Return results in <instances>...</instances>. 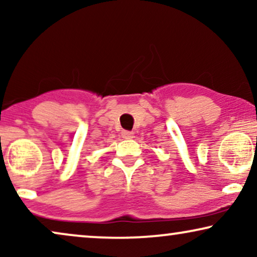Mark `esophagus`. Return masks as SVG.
<instances>
[{"mask_svg":"<svg viewBox=\"0 0 257 257\" xmlns=\"http://www.w3.org/2000/svg\"><path fill=\"white\" fill-rule=\"evenodd\" d=\"M121 137L124 139H131V138H133V132H131V131H122L121 132Z\"/></svg>","mask_w":257,"mask_h":257,"instance_id":"34e87169","label":"esophagus"}]
</instances>
